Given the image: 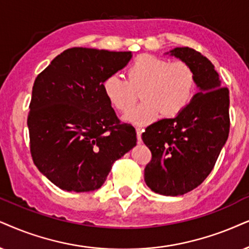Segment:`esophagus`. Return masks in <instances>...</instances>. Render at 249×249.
Masks as SVG:
<instances>
[{
	"mask_svg": "<svg viewBox=\"0 0 249 249\" xmlns=\"http://www.w3.org/2000/svg\"><path fill=\"white\" fill-rule=\"evenodd\" d=\"M135 131H137L138 143H141V142H142V140H141V133H142V130H141L140 127H137V128H135Z\"/></svg>",
	"mask_w": 249,
	"mask_h": 249,
	"instance_id": "esophagus-1",
	"label": "esophagus"
}]
</instances>
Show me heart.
<instances>
[{
	"mask_svg": "<svg viewBox=\"0 0 249 249\" xmlns=\"http://www.w3.org/2000/svg\"><path fill=\"white\" fill-rule=\"evenodd\" d=\"M125 80L117 73L103 81V92L110 105L118 111L133 108L141 93L144 101L124 116V121L134 125H147L162 114L166 117L178 115L194 94L195 75L185 62L170 63L153 55L139 56L127 71Z\"/></svg>",
	"mask_w": 249,
	"mask_h": 249,
	"instance_id": "obj_1",
	"label": "heart"
}]
</instances>
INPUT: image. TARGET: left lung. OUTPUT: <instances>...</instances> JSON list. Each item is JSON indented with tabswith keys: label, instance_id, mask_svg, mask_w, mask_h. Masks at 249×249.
<instances>
[{
	"label": "left lung",
	"instance_id": "8db88e82",
	"mask_svg": "<svg viewBox=\"0 0 249 249\" xmlns=\"http://www.w3.org/2000/svg\"><path fill=\"white\" fill-rule=\"evenodd\" d=\"M191 67L197 93L174 118L154 123L142 133L152 152L144 181L165 196L186 194L212 172L230 131L229 89L208 58L188 47L165 53Z\"/></svg>",
	"mask_w": 249,
	"mask_h": 249
}]
</instances>
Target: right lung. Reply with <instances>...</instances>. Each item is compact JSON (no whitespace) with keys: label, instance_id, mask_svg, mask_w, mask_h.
Instances as JSON below:
<instances>
[{"label":"right lung","instance_id":"1","mask_svg":"<svg viewBox=\"0 0 249 249\" xmlns=\"http://www.w3.org/2000/svg\"><path fill=\"white\" fill-rule=\"evenodd\" d=\"M131 52L67 49L33 85L27 126L39 171L68 192L95 191L115 161L137 144L103 92V81L127 65Z\"/></svg>","mask_w":249,"mask_h":249}]
</instances>
